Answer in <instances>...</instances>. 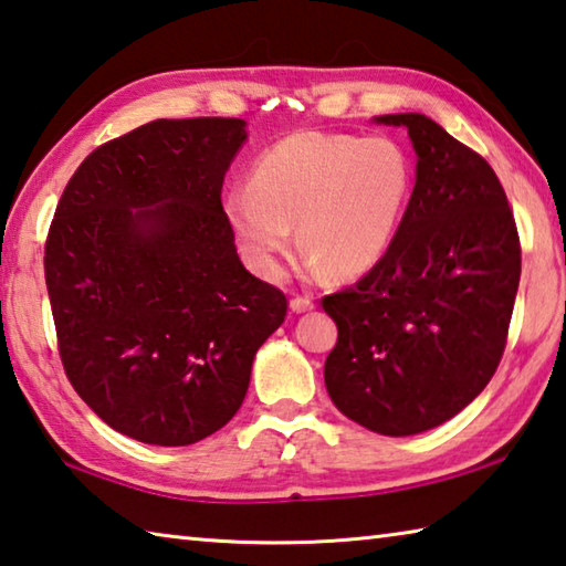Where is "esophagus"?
<instances>
[{
  "mask_svg": "<svg viewBox=\"0 0 566 566\" xmlns=\"http://www.w3.org/2000/svg\"><path fill=\"white\" fill-rule=\"evenodd\" d=\"M290 306H292V312H296V314L310 312V310H314V296L312 294H294Z\"/></svg>",
  "mask_w": 566,
  "mask_h": 566,
  "instance_id": "esophagus-1",
  "label": "esophagus"
}]
</instances>
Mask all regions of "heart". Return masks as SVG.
Segmentation results:
<instances>
[{
  "label": "heart",
  "mask_w": 566,
  "mask_h": 566,
  "mask_svg": "<svg viewBox=\"0 0 566 566\" xmlns=\"http://www.w3.org/2000/svg\"><path fill=\"white\" fill-rule=\"evenodd\" d=\"M411 185L409 157L395 139L296 132L256 157L249 187L229 189L224 209L260 274L282 272L296 224L312 266L357 276L395 242Z\"/></svg>",
  "instance_id": "1"
}]
</instances>
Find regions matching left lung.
Instances as JSON below:
<instances>
[{"mask_svg":"<svg viewBox=\"0 0 566 566\" xmlns=\"http://www.w3.org/2000/svg\"><path fill=\"white\" fill-rule=\"evenodd\" d=\"M377 122L407 127L417 181L387 254L322 300L339 332L324 381L352 421L409 437L452 419L490 385L510 334L522 244L482 155L424 114Z\"/></svg>","mask_w":566,"mask_h":566,"instance_id":"1","label":"left lung"}]
</instances>
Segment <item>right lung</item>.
Returning a JSON list of instances; mask_svg holds the SVG:
<instances>
[{"label":"right lung","instance_id":"right-lung-1","mask_svg":"<svg viewBox=\"0 0 566 566\" xmlns=\"http://www.w3.org/2000/svg\"><path fill=\"white\" fill-rule=\"evenodd\" d=\"M244 119H157L66 181L44 244L66 379L112 429L185 447L242 407L282 290L239 262L222 207Z\"/></svg>","mask_w":566,"mask_h":566}]
</instances>
